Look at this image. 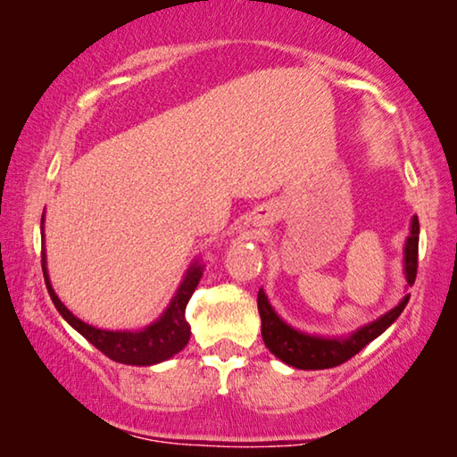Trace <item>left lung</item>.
<instances>
[{"instance_id": "left-lung-1", "label": "left lung", "mask_w": 457, "mask_h": 457, "mask_svg": "<svg viewBox=\"0 0 457 457\" xmlns=\"http://www.w3.org/2000/svg\"><path fill=\"white\" fill-rule=\"evenodd\" d=\"M418 235H420V224L418 216L411 218L410 237L405 241V278L411 287L416 280L418 272ZM410 295H405L395 308L386 312L377 320L366 324L352 333L349 337H337V339H322V337L305 335L299 330L291 328L277 316L272 305L268 303L264 291H258V310L262 318V339L266 347L283 360L285 364L293 368H302V370H324V368H335L343 361L352 360L355 353L361 352L368 343L377 339L380 333H385L393 322L397 320L405 305H408Z\"/></svg>"}]
</instances>
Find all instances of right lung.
I'll return each mask as SVG.
<instances>
[{"mask_svg": "<svg viewBox=\"0 0 457 457\" xmlns=\"http://www.w3.org/2000/svg\"><path fill=\"white\" fill-rule=\"evenodd\" d=\"M41 266L49 297H52V302L55 308H58L62 318H64L72 328H77L91 345H96L99 352L108 355L110 360L130 366H152L158 364V361L172 358V355L179 353L180 349L187 345V341H189L191 327L185 318V308L187 303H189L193 291H195L199 278H202L204 266L199 264V262H195V264L187 270V277L183 278V283H180L177 295H174L160 320L149 324L147 328L139 330V333H130V330L129 333L127 330H102L79 320V318L60 302L55 291L52 289L46 268V253H41Z\"/></svg>", "mask_w": 457, "mask_h": 457, "instance_id": "obj_1", "label": "right lung"}]
</instances>
